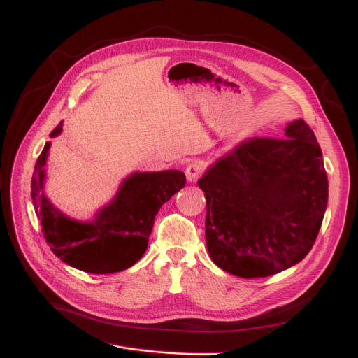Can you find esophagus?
<instances>
[{
	"instance_id": "obj_1",
	"label": "esophagus",
	"mask_w": 358,
	"mask_h": 358,
	"mask_svg": "<svg viewBox=\"0 0 358 358\" xmlns=\"http://www.w3.org/2000/svg\"><path fill=\"white\" fill-rule=\"evenodd\" d=\"M202 165L199 162H192L190 165H187L186 168V178H187V182H196L198 178L202 176Z\"/></svg>"
}]
</instances>
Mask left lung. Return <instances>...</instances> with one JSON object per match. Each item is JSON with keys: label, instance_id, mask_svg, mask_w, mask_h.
Returning a JSON list of instances; mask_svg holds the SVG:
<instances>
[{"label": "left lung", "instance_id": "left-lung-1", "mask_svg": "<svg viewBox=\"0 0 358 358\" xmlns=\"http://www.w3.org/2000/svg\"><path fill=\"white\" fill-rule=\"evenodd\" d=\"M206 241L213 262L244 279L299 264L318 237L329 201L322 151L304 120L285 138L240 142L206 171Z\"/></svg>", "mask_w": 358, "mask_h": 358}]
</instances>
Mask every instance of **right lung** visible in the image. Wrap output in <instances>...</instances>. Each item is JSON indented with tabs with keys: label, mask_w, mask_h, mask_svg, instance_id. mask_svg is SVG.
I'll use <instances>...</instances> for the list:
<instances>
[{
	"label": "right lung",
	"mask_w": 358,
	"mask_h": 358,
	"mask_svg": "<svg viewBox=\"0 0 358 358\" xmlns=\"http://www.w3.org/2000/svg\"><path fill=\"white\" fill-rule=\"evenodd\" d=\"M63 131V121L50 138ZM50 142L38 156L31 178V198L46 243L70 267L93 274L122 271L136 264L148 246L156 214L163 203L185 187L181 171L134 172L122 180L108 206L90 222L67 217L45 195V165Z\"/></svg>",
	"instance_id": "right-lung-1"
}]
</instances>
